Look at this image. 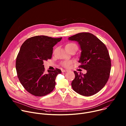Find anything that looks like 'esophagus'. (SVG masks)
Here are the masks:
<instances>
[{"instance_id":"34e87169","label":"esophagus","mask_w":126,"mask_h":126,"mask_svg":"<svg viewBox=\"0 0 126 126\" xmlns=\"http://www.w3.org/2000/svg\"><path fill=\"white\" fill-rule=\"evenodd\" d=\"M68 70H64V69H62V72L64 73V72H67Z\"/></svg>"}]
</instances>
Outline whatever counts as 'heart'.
Here are the masks:
<instances>
[{
  "label": "heart",
  "instance_id": "heart-1",
  "mask_svg": "<svg viewBox=\"0 0 126 126\" xmlns=\"http://www.w3.org/2000/svg\"><path fill=\"white\" fill-rule=\"evenodd\" d=\"M74 45H76V44L74 43H69L67 44L66 46H70ZM72 63H73V62L72 61H64L61 63V65L64 67H69Z\"/></svg>",
  "mask_w": 126,
  "mask_h": 126
}]
</instances>
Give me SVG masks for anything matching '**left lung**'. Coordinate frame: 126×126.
Instances as JSON below:
<instances>
[{
    "mask_svg": "<svg viewBox=\"0 0 126 126\" xmlns=\"http://www.w3.org/2000/svg\"><path fill=\"white\" fill-rule=\"evenodd\" d=\"M77 41L81 50L79 67L87 70L85 74L74 71L75 79L71 83L74 91L84 96L93 95L105 86L109 79L111 59L105 45L91 33L82 32L68 38Z\"/></svg>",
    "mask_w": 126,
    "mask_h": 126,
    "instance_id": "8db88e82",
    "label": "left lung"
}]
</instances>
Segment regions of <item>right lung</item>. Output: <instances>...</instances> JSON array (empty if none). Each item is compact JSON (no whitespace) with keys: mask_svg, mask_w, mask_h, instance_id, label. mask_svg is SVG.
Instances as JSON below:
<instances>
[{"mask_svg":"<svg viewBox=\"0 0 126 126\" xmlns=\"http://www.w3.org/2000/svg\"><path fill=\"white\" fill-rule=\"evenodd\" d=\"M62 38L36 36L21 45L16 60V72L22 85L32 95L44 96L54 89L56 77L61 71L57 68L45 73L43 61L51 58L53 47Z\"/></svg>","mask_w":126,"mask_h":126,"instance_id":"obj_1","label":"right lung"}]
</instances>
